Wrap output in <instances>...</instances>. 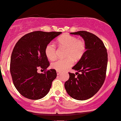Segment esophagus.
Segmentation results:
<instances>
[{"label": "esophagus", "instance_id": "obj_1", "mask_svg": "<svg viewBox=\"0 0 121 121\" xmlns=\"http://www.w3.org/2000/svg\"><path fill=\"white\" fill-rule=\"evenodd\" d=\"M56 72H57V75H60V74L61 72H60V71H59V70H57Z\"/></svg>", "mask_w": 121, "mask_h": 121}]
</instances>
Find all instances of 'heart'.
Listing matches in <instances>:
<instances>
[{
    "label": "heart",
    "mask_w": 121,
    "mask_h": 121,
    "mask_svg": "<svg viewBox=\"0 0 121 121\" xmlns=\"http://www.w3.org/2000/svg\"><path fill=\"white\" fill-rule=\"evenodd\" d=\"M59 48H65V56L66 59H59L51 64L52 68L59 71H64L72 66L73 61L81 59L86 49V43L84 40L68 34H64L57 39ZM45 53L48 59L54 60L57 56V48L53 43H49L45 48Z\"/></svg>",
    "instance_id": "b5f03b06"
}]
</instances>
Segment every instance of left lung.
I'll use <instances>...</instances> for the list:
<instances>
[{"instance_id":"1","label":"left lung","mask_w":121,"mask_h":121,"mask_svg":"<svg viewBox=\"0 0 121 121\" xmlns=\"http://www.w3.org/2000/svg\"><path fill=\"white\" fill-rule=\"evenodd\" d=\"M70 34L81 36L85 41L86 49L84 56L72 68L81 72V74L69 73V78L65 82V88L74 99L86 100L95 95L105 81L108 65L107 49L102 40L91 32L81 30Z\"/></svg>"}]
</instances>
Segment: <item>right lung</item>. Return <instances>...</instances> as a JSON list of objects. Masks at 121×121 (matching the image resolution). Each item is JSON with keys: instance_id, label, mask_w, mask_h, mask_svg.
Returning <instances> with one entry per match:
<instances>
[{"instance_id": "1", "label": "right lung", "mask_w": 121, "mask_h": 121, "mask_svg": "<svg viewBox=\"0 0 121 121\" xmlns=\"http://www.w3.org/2000/svg\"><path fill=\"white\" fill-rule=\"evenodd\" d=\"M61 32L34 31L21 37L12 51L10 72L15 87L23 96L39 99L49 91L56 78L55 69L47 70L50 63L45 53V47ZM40 68L45 70L39 73Z\"/></svg>"}]
</instances>
